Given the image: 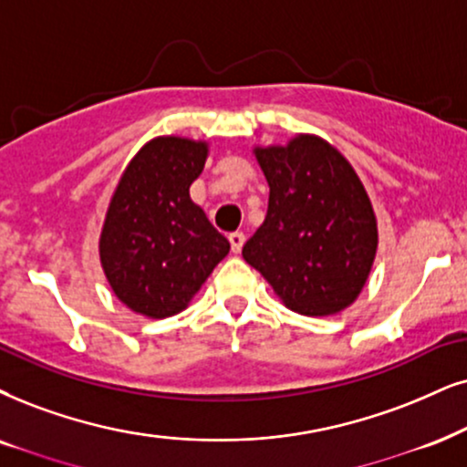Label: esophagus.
<instances>
[{"label":"esophagus","mask_w":467,"mask_h":467,"mask_svg":"<svg viewBox=\"0 0 467 467\" xmlns=\"http://www.w3.org/2000/svg\"><path fill=\"white\" fill-rule=\"evenodd\" d=\"M228 241H230V247H233V252L237 254V252H241V247H244V244H245V234L237 230V233L228 234Z\"/></svg>","instance_id":"34e87169"}]
</instances>
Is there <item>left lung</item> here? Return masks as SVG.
Returning a JSON list of instances; mask_svg holds the SVG:
<instances>
[{
	"label": "left lung",
	"mask_w": 467,
	"mask_h": 467,
	"mask_svg": "<svg viewBox=\"0 0 467 467\" xmlns=\"http://www.w3.org/2000/svg\"><path fill=\"white\" fill-rule=\"evenodd\" d=\"M254 152L269 182V206L244 258L286 308L306 317L345 310L366 285L377 252V220L362 181L315 135Z\"/></svg>",
	"instance_id": "8db88e82"
}]
</instances>
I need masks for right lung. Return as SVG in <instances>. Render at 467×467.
<instances>
[{
  "label": "right lung",
  "mask_w": 467,
  "mask_h": 467,
  "mask_svg": "<svg viewBox=\"0 0 467 467\" xmlns=\"http://www.w3.org/2000/svg\"><path fill=\"white\" fill-rule=\"evenodd\" d=\"M206 141L150 140L127 165L101 233V265L116 297L138 315L172 317L187 308L228 239L192 202Z\"/></svg>",
  "instance_id": "add662e5"
}]
</instances>
